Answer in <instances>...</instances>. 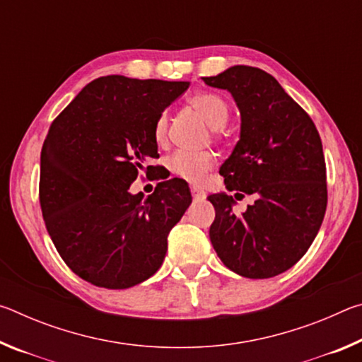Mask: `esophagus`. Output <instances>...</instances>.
<instances>
[{
	"label": "esophagus",
	"instance_id": "34e87169",
	"mask_svg": "<svg viewBox=\"0 0 362 362\" xmlns=\"http://www.w3.org/2000/svg\"><path fill=\"white\" fill-rule=\"evenodd\" d=\"M192 196H193L194 201H201V199L206 198V193L199 187H192Z\"/></svg>",
	"mask_w": 362,
	"mask_h": 362
}]
</instances>
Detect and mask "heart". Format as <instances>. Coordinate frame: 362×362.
<instances>
[{
	"instance_id": "heart-1",
	"label": "heart",
	"mask_w": 362,
	"mask_h": 362,
	"mask_svg": "<svg viewBox=\"0 0 362 362\" xmlns=\"http://www.w3.org/2000/svg\"><path fill=\"white\" fill-rule=\"evenodd\" d=\"M189 107H192L201 118H203L212 129H220L226 124L230 116L228 103L225 102L223 97L214 93H199L194 94L189 99ZM169 129V113H159L153 127L155 140L158 144H163L168 137ZM216 164V156L212 153H193V151H177L169 158V168L174 174L183 177L189 182H201L203 177L209 173Z\"/></svg>"
}]
</instances>
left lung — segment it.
<instances>
[{
  "label": "left lung",
  "instance_id": "8db88e82",
  "mask_svg": "<svg viewBox=\"0 0 362 362\" xmlns=\"http://www.w3.org/2000/svg\"><path fill=\"white\" fill-rule=\"evenodd\" d=\"M203 79L228 90L241 113L240 140L220 168L225 187L236 192V199L255 198L238 216L233 196L211 194V243L231 272L252 279L278 276L305 255L326 214L321 137L305 110L267 71L235 65Z\"/></svg>",
  "mask_w": 362,
  "mask_h": 362
}]
</instances>
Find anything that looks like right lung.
<instances>
[{
  "label": "right lung",
  "mask_w": 362,
  "mask_h": 362,
  "mask_svg": "<svg viewBox=\"0 0 362 362\" xmlns=\"http://www.w3.org/2000/svg\"><path fill=\"white\" fill-rule=\"evenodd\" d=\"M188 86L97 78L49 127L41 150L42 218L60 257L88 283L127 289L163 265L169 231L192 204L189 188L170 179L144 198L129 187L146 159L159 156L153 134L159 113Z\"/></svg>",
  "instance_id": "right-lung-1"
}]
</instances>
